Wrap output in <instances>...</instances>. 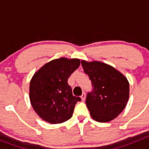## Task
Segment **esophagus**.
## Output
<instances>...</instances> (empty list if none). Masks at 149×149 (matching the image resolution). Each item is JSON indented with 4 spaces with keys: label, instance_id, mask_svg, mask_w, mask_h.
Masks as SVG:
<instances>
[{
    "label": "esophagus",
    "instance_id": "esophagus-1",
    "mask_svg": "<svg viewBox=\"0 0 149 149\" xmlns=\"http://www.w3.org/2000/svg\"><path fill=\"white\" fill-rule=\"evenodd\" d=\"M85 98H86V94L85 93H83L82 95H81V99H82V101H84L85 100Z\"/></svg>",
    "mask_w": 149,
    "mask_h": 149
}]
</instances>
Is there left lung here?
Returning <instances> with one entry per match:
<instances>
[{
	"label": "left lung",
	"instance_id": "obj_1",
	"mask_svg": "<svg viewBox=\"0 0 149 149\" xmlns=\"http://www.w3.org/2000/svg\"><path fill=\"white\" fill-rule=\"evenodd\" d=\"M84 72L92 82L86 105L90 116L100 123L111 121L124 110L129 99V82L112 66L98 61H81Z\"/></svg>",
	"mask_w": 149,
	"mask_h": 149
}]
</instances>
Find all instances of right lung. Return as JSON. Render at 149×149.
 <instances>
[{
    "mask_svg": "<svg viewBox=\"0 0 149 149\" xmlns=\"http://www.w3.org/2000/svg\"><path fill=\"white\" fill-rule=\"evenodd\" d=\"M79 64V59L61 57L46 63L33 75L29 98L42 120L56 124L71 118L75 104L81 98L73 95L67 80Z\"/></svg>",
    "mask_w": 149,
    "mask_h": 149,
    "instance_id": "1",
    "label": "right lung"
}]
</instances>
